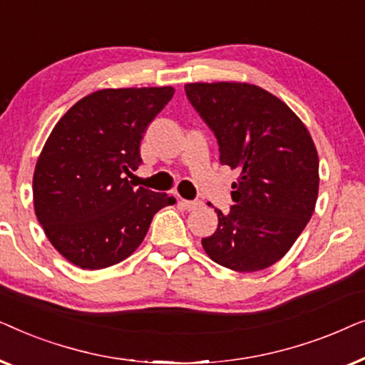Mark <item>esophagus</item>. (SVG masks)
<instances>
[{"label":"esophagus","instance_id":"1","mask_svg":"<svg viewBox=\"0 0 365 365\" xmlns=\"http://www.w3.org/2000/svg\"><path fill=\"white\" fill-rule=\"evenodd\" d=\"M179 204L186 209V211H194V209H197L201 206V201H187V199H179Z\"/></svg>","mask_w":365,"mask_h":365}]
</instances>
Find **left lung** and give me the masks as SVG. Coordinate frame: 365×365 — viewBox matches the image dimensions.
I'll return each mask as SVG.
<instances>
[{"mask_svg": "<svg viewBox=\"0 0 365 365\" xmlns=\"http://www.w3.org/2000/svg\"><path fill=\"white\" fill-rule=\"evenodd\" d=\"M186 94L217 138L219 161L236 169L231 211L202 239L214 262L262 271L286 256L311 219L319 194V156L296 113L249 83H187ZM211 206V204H209Z\"/></svg>", "mask_w": 365, "mask_h": 365, "instance_id": "obj_1", "label": "left lung"}]
</instances>
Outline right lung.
<instances>
[{
    "instance_id": "obj_1",
    "label": "right lung",
    "mask_w": 365,
    "mask_h": 365,
    "mask_svg": "<svg viewBox=\"0 0 365 365\" xmlns=\"http://www.w3.org/2000/svg\"><path fill=\"white\" fill-rule=\"evenodd\" d=\"M173 94V86L99 89L53 128L33 174L34 212L53 247L74 266L96 271L124 261L146 237L154 214L176 202L124 178L141 164L143 134Z\"/></svg>"
}]
</instances>
